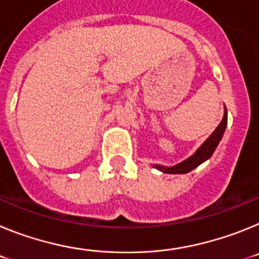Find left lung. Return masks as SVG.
<instances>
[{
  "label": "left lung",
  "mask_w": 259,
  "mask_h": 259,
  "mask_svg": "<svg viewBox=\"0 0 259 259\" xmlns=\"http://www.w3.org/2000/svg\"><path fill=\"white\" fill-rule=\"evenodd\" d=\"M226 127H227V109L224 106V115L222 122L219 123L218 127L215 128V131L205 140V143L191 157H188L180 163L175 164V166H162V164H153V166L163 174H187L189 171L194 170L196 167H198L201 163H203L211 157L218 144L221 143L224 131H226Z\"/></svg>",
  "instance_id": "8db88e82"
}]
</instances>
